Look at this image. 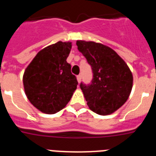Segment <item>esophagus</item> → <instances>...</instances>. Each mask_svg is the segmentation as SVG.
Wrapping results in <instances>:
<instances>
[{"instance_id": "1", "label": "esophagus", "mask_w": 156, "mask_h": 156, "mask_svg": "<svg viewBox=\"0 0 156 156\" xmlns=\"http://www.w3.org/2000/svg\"><path fill=\"white\" fill-rule=\"evenodd\" d=\"M76 78H77V81H78V83H80L81 80H82V76H81L80 74V75L77 76Z\"/></svg>"}]
</instances>
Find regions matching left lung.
<instances>
[{
    "mask_svg": "<svg viewBox=\"0 0 156 156\" xmlns=\"http://www.w3.org/2000/svg\"><path fill=\"white\" fill-rule=\"evenodd\" d=\"M78 50L91 67L90 83H80L88 107L98 115H108L126 101L133 85L129 67L116 52L107 46L77 41Z\"/></svg>",
    "mask_w": 156,
    "mask_h": 156,
    "instance_id": "obj_1",
    "label": "left lung"
}]
</instances>
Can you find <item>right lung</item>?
<instances>
[{"mask_svg": "<svg viewBox=\"0 0 156 156\" xmlns=\"http://www.w3.org/2000/svg\"><path fill=\"white\" fill-rule=\"evenodd\" d=\"M71 48V43L58 41L44 48L25 71L26 94L42 112L55 114L62 109L76 89V77L66 62Z\"/></svg>", "mask_w": 156, "mask_h": 156, "instance_id": "1", "label": "right lung"}]
</instances>
